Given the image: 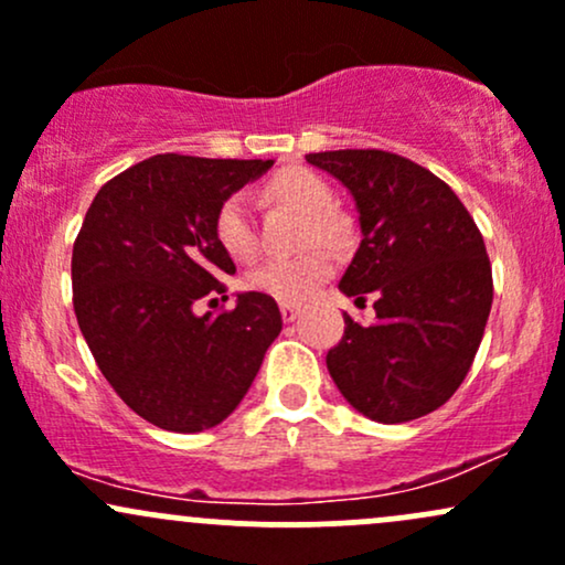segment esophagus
<instances>
[{
	"label": "esophagus",
	"mask_w": 565,
	"mask_h": 565,
	"mask_svg": "<svg viewBox=\"0 0 565 565\" xmlns=\"http://www.w3.org/2000/svg\"><path fill=\"white\" fill-rule=\"evenodd\" d=\"M280 312H282L285 323H294V320L301 315V307H299V305H290V301H282Z\"/></svg>",
	"instance_id": "esophagus-1"
}]
</instances>
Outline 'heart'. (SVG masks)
<instances>
[{"mask_svg":"<svg viewBox=\"0 0 565 565\" xmlns=\"http://www.w3.org/2000/svg\"><path fill=\"white\" fill-rule=\"evenodd\" d=\"M266 196L275 202L288 204L305 217V232L301 242H339L342 236V221L331 212V188L312 174L309 169H282L277 178L266 185ZM217 245L239 264H247L258 256V232L253 223L250 204L245 196L226 199L215 217ZM333 271V260L326 250L312 247V250L299 253L294 258H271L266 264L247 271V288L256 294L269 296L275 301H305L320 288Z\"/></svg>","mask_w":565,"mask_h":565,"instance_id":"1","label":"heart"}]
</instances>
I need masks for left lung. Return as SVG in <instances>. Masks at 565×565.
Instances as JSON below:
<instances>
[{"mask_svg": "<svg viewBox=\"0 0 565 565\" xmlns=\"http://www.w3.org/2000/svg\"><path fill=\"white\" fill-rule=\"evenodd\" d=\"M307 163L355 202L361 245L339 290L374 296V323L344 315L331 380L369 420H417L458 391L482 342L493 305L482 234L450 185L402 156L326 150Z\"/></svg>", "mask_w": 565, "mask_h": 565, "instance_id": "left-lung-1", "label": "left lung"}]
</instances>
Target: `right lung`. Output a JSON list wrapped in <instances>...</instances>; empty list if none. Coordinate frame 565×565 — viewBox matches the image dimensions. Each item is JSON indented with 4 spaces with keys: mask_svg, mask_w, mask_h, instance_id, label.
I'll use <instances>...</instances> for the list:
<instances>
[{
    "mask_svg": "<svg viewBox=\"0 0 565 565\" xmlns=\"http://www.w3.org/2000/svg\"><path fill=\"white\" fill-rule=\"evenodd\" d=\"M271 163L139 161L99 188L72 247V301L96 366L163 430L196 434L226 420L282 331L277 301L256 290L236 294L228 312H196L234 275L217 245V210Z\"/></svg>",
    "mask_w": 565,
    "mask_h": 565,
    "instance_id": "1",
    "label": "right lung"
}]
</instances>
